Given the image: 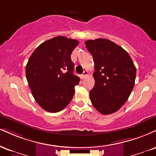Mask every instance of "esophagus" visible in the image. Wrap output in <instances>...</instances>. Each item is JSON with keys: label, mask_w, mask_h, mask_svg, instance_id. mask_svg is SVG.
<instances>
[{"label": "esophagus", "mask_w": 156, "mask_h": 156, "mask_svg": "<svg viewBox=\"0 0 156 156\" xmlns=\"http://www.w3.org/2000/svg\"><path fill=\"white\" fill-rule=\"evenodd\" d=\"M87 76H88V72H87V71L85 70V71H84V72H83V74H82V78H85Z\"/></svg>", "instance_id": "1"}]
</instances>
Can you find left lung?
Listing matches in <instances>:
<instances>
[{
	"instance_id": "obj_1",
	"label": "left lung",
	"mask_w": 156,
	"mask_h": 156,
	"mask_svg": "<svg viewBox=\"0 0 156 156\" xmlns=\"http://www.w3.org/2000/svg\"><path fill=\"white\" fill-rule=\"evenodd\" d=\"M94 62L95 84L90 91L93 106L104 115L113 113L126 102L136 78V67L123 48L105 38L86 41Z\"/></svg>"
}]
</instances>
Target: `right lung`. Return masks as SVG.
<instances>
[{"label": "right lung", "mask_w": 156, "mask_h": 156, "mask_svg": "<svg viewBox=\"0 0 156 156\" xmlns=\"http://www.w3.org/2000/svg\"><path fill=\"white\" fill-rule=\"evenodd\" d=\"M79 42L57 36L39 45L26 65V78L37 104L50 112L61 111L70 102L79 77L73 73L71 54Z\"/></svg>", "instance_id": "add662e5"}]
</instances>
